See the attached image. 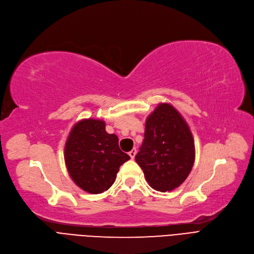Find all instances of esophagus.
<instances>
[{
	"mask_svg": "<svg viewBox=\"0 0 254 254\" xmlns=\"http://www.w3.org/2000/svg\"><path fill=\"white\" fill-rule=\"evenodd\" d=\"M135 155H136V148L134 147V148H132V150L129 152V156H130L131 159H134V157H135Z\"/></svg>",
	"mask_w": 254,
	"mask_h": 254,
	"instance_id": "1",
	"label": "esophagus"
}]
</instances>
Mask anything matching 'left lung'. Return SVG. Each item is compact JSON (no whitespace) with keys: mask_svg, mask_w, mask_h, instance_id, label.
Returning <instances> with one entry per match:
<instances>
[{"mask_svg":"<svg viewBox=\"0 0 254 254\" xmlns=\"http://www.w3.org/2000/svg\"><path fill=\"white\" fill-rule=\"evenodd\" d=\"M139 150L135 161L146 182L163 192L180 187L195 162V142L190 127L169 103H159L146 118Z\"/></svg>","mask_w":254,"mask_h":254,"instance_id":"8db88e82","label":"left lung"}]
</instances>
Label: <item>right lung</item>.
<instances>
[{"label":"right lung","instance_id":"add662e5","mask_svg":"<svg viewBox=\"0 0 254 254\" xmlns=\"http://www.w3.org/2000/svg\"><path fill=\"white\" fill-rule=\"evenodd\" d=\"M129 159L119 147L116 134H109L104 121L95 119H84L74 124L64 146V161L70 178L90 193L109 190L119 168Z\"/></svg>","mask_w":254,"mask_h":254}]
</instances>
